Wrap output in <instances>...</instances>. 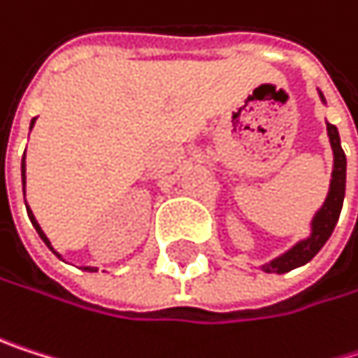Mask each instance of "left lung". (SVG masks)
<instances>
[{
    "label": "left lung",
    "mask_w": 358,
    "mask_h": 358,
    "mask_svg": "<svg viewBox=\"0 0 358 358\" xmlns=\"http://www.w3.org/2000/svg\"><path fill=\"white\" fill-rule=\"evenodd\" d=\"M317 92H319L321 102L327 104L323 92L321 90H317ZM327 136H329V144H331V152H334V167H331L327 197H325V201L321 203V208L315 212V216L310 220V233L304 239L296 241L281 256L264 262L260 266L264 273L283 275V273H289L294 268L304 266L306 262H310L321 252V248L327 243V239L331 237V233H334V229L338 224V218H340V212H342V203H344V193H346V155L342 150L340 134H338L336 125L327 123Z\"/></svg>",
    "instance_id": "obj_1"
}]
</instances>
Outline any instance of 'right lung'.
<instances>
[{
    "label": "right lung",
    "instance_id": "1",
    "mask_svg": "<svg viewBox=\"0 0 358 358\" xmlns=\"http://www.w3.org/2000/svg\"><path fill=\"white\" fill-rule=\"evenodd\" d=\"M35 121H37V119H33V121H31V129H33ZM24 152H27V150H24ZM20 176H22V191H24V185H27V163H24V157H22V161H20ZM24 206H27V199H24ZM27 214H29V220H31V224H33V227H35V231L39 233L41 241H43V243H45V245H48V248H50V250H52V252H54L58 258H62V256H60V254H58V252L52 248L50 239H48V237H45V233L41 231V227H39V222L35 220V216H33V212H31V208H29V206H27ZM83 271H87V273H96L98 268H96V266H83Z\"/></svg>",
    "mask_w": 358,
    "mask_h": 358
}]
</instances>
